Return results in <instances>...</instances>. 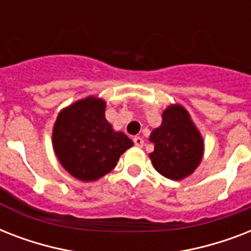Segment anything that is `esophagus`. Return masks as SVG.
<instances>
[{
	"label": "esophagus",
	"mask_w": 251,
	"mask_h": 251,
	"mask_svg": "<svg viewBox=\"0 0 251 251\" xmlns=\"http://www.w3.org/2000/svg\"><path fill=\"white\" fill-rule=\"evenodd\" d=\"M134 145L137 146V147H143V145H145V141L142 139L141 137H134Z\"/></svg>",
	"instance_id": "esophagus-1"
}]
</instances>
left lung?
<instances>
[{
    "mask_svg": "<svg viewBox=\"0 0 251 251\" xmlns=\"http://www.w3.org/2000/svg\"><path fill=\"white\" fill-rule=\"evenodd\" d=\"M150 141L155 145L150 153L153 168L169 179H182L198 168L203 157V138L182 105H169L163 122L152 130Z\"/></svg>",
    "mask_w": 251,
    "mask_h": 251,
    "instance_id": "obj_1",
    "label": "left lung"
}]
</instances>
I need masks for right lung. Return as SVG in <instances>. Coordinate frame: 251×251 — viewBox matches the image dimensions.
Masks as SVG:
<instances>
[{
  "instance_id": "obj_1",
  "label": "right lung",
  "mask_w": 251,
  "mask_h": 251,
  "mask_svg": "<svg viewBox=\"0 0 251 251\" xmlns=\"http://www.w3.org/2000/svg\"><path fill=\"white\" fill-rule=\"evenodd\" d=\"M105 101L88 96L60 112L53 126V149L75 178L91 182L109 173L133 141L114 131L105 118Z\"/></svg>"
}]
</instances>
